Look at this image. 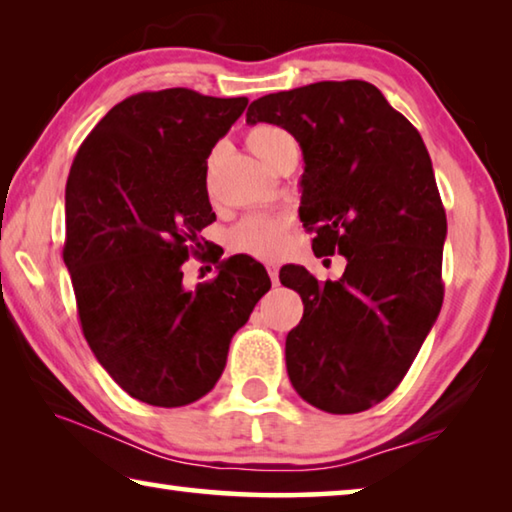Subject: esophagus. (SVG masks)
Returning a JSON list of instances; mask_svg holds the SVG:
<instances>
[{"label":"esophagus","instance_id":"1","mask_svg":"<svg viewBox=\"0 0 512 512\" xmlns=\"http://www.w3.org/2000/svg\"><path fill=\"white\" fill-rule=\"evenodd\" d=\"M266 268H268V275H271L273 287H277V284H280V271H277L275 264H266Z\"/></svg>","mask_w":512,"mask_h":512}]
</instances>
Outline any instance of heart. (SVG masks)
Returning <instances> with one entry per match:
<instances>
[{
	"label": "heart",
	"instance_id": "obj_1",
	"mask_svg": "<svg viewBox=\"0 0 512 512\" xmlns=\"http://www.w3.org/2000/svg\"><path fill=\"white\" fill-rule=\"evenodd\" d=\"M248 146L259 160L268 164L282 144L291 142V135L277 126H257L248 133ZM289 221L280 214H250L241 219L228 235L232 253L273 259L282 253L287 244Z\"/></svg>",
	"mask_w": 512,
	"mask_h": 512
}]
</instances>
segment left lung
<instances>
[{
  "instance_id": "obj_1",
  "label": "left lung",
  "mask_w": 512,
  "mask_h": 512,
  "mask_svg": "<svg viewBox=\"0 0 512 512\" xmlns=\"http://www.w3.org/2000/svg\"><path fill=\"white\" fill-rule=\"evenodd\" d=\"M259 121L300 144L298 212L314 253L348 259L334 282L280 271L305 305L287 336L289 379L320 411H366L404 379L443 307L447 216L427 146L366 81L266 94L246 112Z\"/></svg>"
}]
</instances>
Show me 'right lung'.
I'll list each match as a JSON object with an SVG mask.
<instances>
[{
	"label": "right lung",
	"mask_w": 512,
	"mask_h": 512,
	"mask_svg": "<svg viewBox=\"0 0 512 512\" xmlns=\"http://www.w3.org/2000/svg\"><path fill=\"white\" fill-rule=\"evenodd\" d=\"M248 99L140 92L85 137L65 187L63 259L83 336L108 375L151 406H185L219 381L230 341L271 289L248 255L183 287L198 232L216 221L207 158Z\"/></svg>",
	"instance_id": "add662e5"
}]
</instances>
